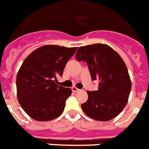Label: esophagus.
<instances>
[{
    "mask_svg": "<svg viewBox=\"0 0 149 149\" xmlns=\"http://www.w3.org/2000/svg\"><path fill=\"white\" fill-rule=\"evenodd\" d=\"M71 90H72L73 92H77V91H79V89L77 88L76 87H72V88H71Z\"/></svg>",
    "mask_w": 149,
    "mask_h": 149,
    "instance_id": "34e87169",
    "label": "esophagus"
}]
</instances>
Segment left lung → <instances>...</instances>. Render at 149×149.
<instances>
[{
    "mask_svg": "<svg viewBox=\"0 0 149 149\" xmlns=\"http://www.w3.org/2000/svg\"><path fill=\"white\" fill-rule=\"evenodd\" d=\"M75 57L78 61L87 63L92 81H99L97 91H87L88 98L81 104L83 111L97 121L113 119L125 107L132 88L124 61L115 50L104 44L80 47Z\"/></svg>",
    "mask_w": 149,
    "mask_h": 149,
    "instance_id": "obj_1",
    "label": "left lung"
}]
</instances>
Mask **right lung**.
Here are the masks:
<instances>
[{
    "instance_id": "1",
    "label": "right lung",
    "mask_w": 149,
    "mask_h": 149,
    "mask_svg": "<svg viewBox=\"0 0 149 149\" xmlns=\"http://www.w3.org/2000/svg\"><path fill=\"white\" fill-rule=\"evenodd\" d=\"M78 47L44 45L25 58L16 78L17 96L24 111L39 122L62 114L71 88L57 84L68 60Z\"/></svg>"
}]
</instances>
